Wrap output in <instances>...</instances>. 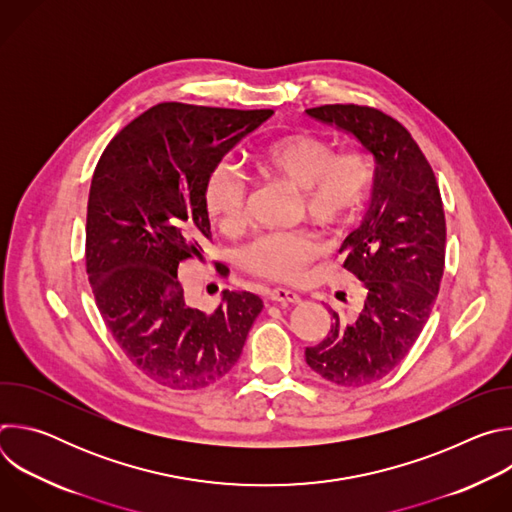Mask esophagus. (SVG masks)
<instances>
[{
  "instance_id": "1",
  "label": "esophagus",
  "mask_w": 512,
  "mask_h": 512,
  "mask_svg": "<svg viewBox=\"0 0 512 512\" xmlns=\"http://www.w3.org/2000/svg\"><path fill=\"white\" fill-rule=\"evenodd\" d=\"M267 300L269 302H275V304H298L300 302V296L296 294V291L291 289H285V287H275L271 291H267Z\"/></svg>"
}]
</instances>
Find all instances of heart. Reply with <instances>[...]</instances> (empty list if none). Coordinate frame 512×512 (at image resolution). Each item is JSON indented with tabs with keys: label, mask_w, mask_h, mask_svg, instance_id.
I'll list each match as a JSON object with an SVG mask.
<instances>
[{
	"label": "heart",
	"mask_w": 512,
	"mask_h": 512,
	"mask_svg": "<svg viewBox=\"0 0 512 512\" xmlns=\"http://www.w3.org/2000/svg\"><path fill=\"white\" fill-rule=\"evenodd\" d=\"M257 168L263 176L296 190L298 210L332 229L352 225L367 208L375 186V164L367 152L334 154V145L314 133H294L267 143L257 154ZM202 198L221 231H237L243 225L247 180L235 166H212ZM322 249V241L310 231H277L255 237L241 261L259 277L294 281Z\"/></svg>",
	"instance_id": "obj_1"
}]
</instances>
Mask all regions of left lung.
Segmentation results:
<instances>
[{"mask_svg":"<svg viewBox=\"0 0 512 512\" xmlns=\"http://www.w3.org/2000/svg\"><path fill=\"white\" fill-rule=\"evenodd\" d=\"M306 113L352 135L375 158L362 223L342 247V267L367 289L354 322L332 312L328 336L306 348L322 379L362 387L387 377L419 338L440 291L446 216L435 174L411 133L373 107L322 105Z\"/></svg>","mask_w":512,"mask_h":512,"instance_id":"8db88e82","label":"left lung"}]
</instances>
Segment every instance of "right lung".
Returning <instances> with one entry per match:
<instances>
[{
	"instance_id": "1",
	"label": "right lung",
	"mask_w": 512,
	"mask_h": 512,
	"mask_svg": "<svg viewBox=\"0 0 512 512\" xmlns=\"http://www.w3.org/2000/svg\"><path fill=\"white\" fill-rule=\"evenodd\" d=\"M273 115L160 103L105 148L89 192L87 273L97 308L135 367L170 389H202L237 364L263 310L223 291L204 314L186 304L178 267L212 239L202 198L212 166Z\"/></svg>"
}]
</instances>
